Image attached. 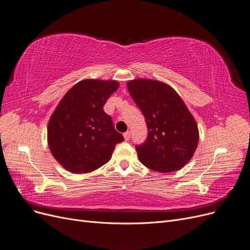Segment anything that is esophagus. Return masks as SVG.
Listing matches in <instances>:
<instances>
[{"mask_svg": "<svg viewBox=\"0 0 250 250\" xmlns=\"http://www.w3.org/2000/svg\"><path fill=\"white\" fill-rule=\"evenodd\" d=\"M130 136H131V133L130 132H125V134H124V137H125V141H128V139H130Z\"/></svg>", "mask_w": 250, "mask_h": 250, "instance_id": "esophagus-1", "label": "esophagus"}]
</instances>
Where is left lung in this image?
<instances>
[{
	"instance_id": "obj_1",
	"label": "left lung",
	"mask_w": 250,
	"mask_h": 250,
	"mask_svg": "<svg viewBox=\"0 0 250 250\" xmlns=\"http://www.w3.org/2000/svg\"><path fill=\"white\" fill-rule=\"evenodd\" d=\"M126 87L148 127L146 141L136 147L140 162L160 173L183 168L198 147L199 128L180 96L167 83L152 79L130 80Z\"/></svg>"
}]
</instances>
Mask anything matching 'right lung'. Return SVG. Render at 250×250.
<instances>
[{"label":"right lung","mask_w":250,"mask_h":250,"mask_svg":"<svg viewBox=\"0 0 250 250\" xmlns=\"http://www.w3.org/2000/svg\"><path fill=\"white\" fill-rule=\"evenodd\" d=\"M116 80L84 79L71 87L50 116L47 142L57 162L74 174L89 173L110 161L123 142L103 107L117 90Z\"/></svg>","instance_id":"1"}]
</instances>
